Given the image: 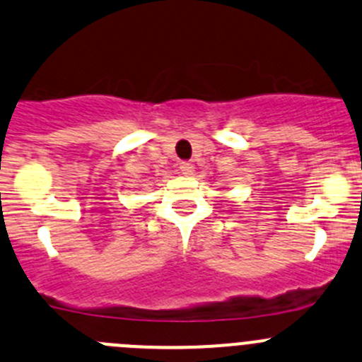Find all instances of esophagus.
<instances>
[{"label":"esophagus","instance_id":"esophagus-1","mask_svg":"<svg viewBox=\"0 0 362 362\" xmlns=\"http://www.w3.org/2000/svg\"><path fill=\"white\" fill-rule=\"evenodd\" d=\"M179 172L183 175H194V165L190 161H183V163H179Z\"/></svg>","mask_w":362,"mask_h":362}]
</instances>
